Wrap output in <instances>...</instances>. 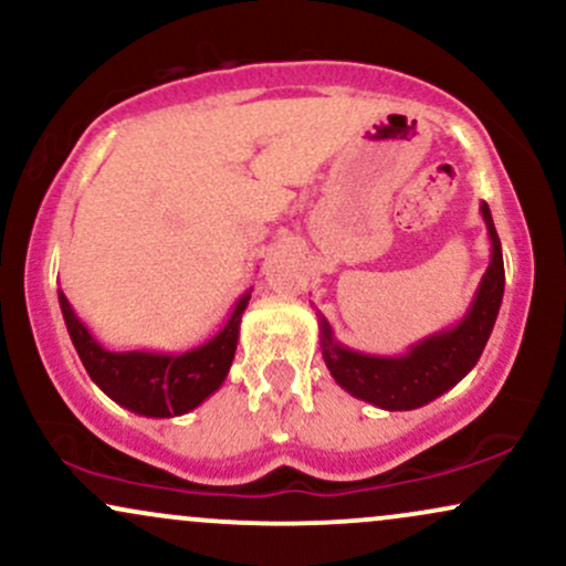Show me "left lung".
Listing matches in <instances>:
<instances>
[{
  "label": "left lung",
  "mask_w": 566,
  "mask_h": 566,
  "mask_svg": "<svg viewBox=\"0 0 566 566\" xmlns=\"http://www.w3.org/2000/svg\"><path fill=\"white\" fill-rule=\"evenodd\" d=\"M480 213L490 237V263L474 292V301L469 303L459 324L419 339L403 356H369V353L345 348L332 332L329 322L318 313V339H322L326 369L353 398L385 408V411H411L440 398L474 369L499 318L503 284H506L501 240L488 202H482Z\"/></svg>",
  "instance_id": "1"
}]
</instances>
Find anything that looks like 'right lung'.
<instances>
[{
  "instance_id": "obj_1",
  "label": "right lung",
  "mask_w": 566,
  "mask_h": 566,
  "mask_svg": "<svg viewBox=\"0 0 566 566\" xmlns=\"http://www.w3.org/2000/svg\"><path fill=\"white\" fill-rule=\"evenodd\" d=\"M57 297L67 335L92 382L107 398L139 417L171 419L189 413L223 385L237 353L240 322L250 303V290L237 301L229 322L213 339L184 353L105 348L76 316L63 292H57Z\"/></svg>"
}]
</instances>
